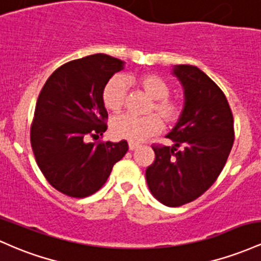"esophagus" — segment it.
Here are the masks:
<instances>
[{
    "instance_id": "34e87169",
    "label": "esophagus",
    "mask_w": 261,
    "mask_h": 261,
    "mask_svg": "<svg viewBox=\"0 0 261 261\" xmlns=\"http://www.w3.org/2000/svg\"><path fill=\"white\" fill-rule=\"evenodd\" d=\"M128 146H129V150H134V149H137L139 146L138 143H133V142H129L128 143Z\"/></svg>"
}]
</instances>
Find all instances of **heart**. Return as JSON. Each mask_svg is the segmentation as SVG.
<instances>
[{"label": "heart", "instance_id": "b5f03b06", "mask_svg": "<svg viewBox=\"0 0 261 261\" xmlns=\"http://www.w3.org/2000/svg\"><path fill=\"white\" fill-rule=\"evenodd\" d=\"M138 85L149 97L153 98V103L149 107L148 112H156L168 123L175 122L180 117V102L169 97L170 86L163 77L155 74L143 75L139 77ZM127 89V79L121 75L113 76L106 84L102 92L105 107L111 112H119L124 106ZM159 116L155 113L143 117L132 115L118 116L111 122V133L118 139L143 142L163 129V121Z\"/></svg>", "mask_w": 261, "mask_h": 261}]
</instances>
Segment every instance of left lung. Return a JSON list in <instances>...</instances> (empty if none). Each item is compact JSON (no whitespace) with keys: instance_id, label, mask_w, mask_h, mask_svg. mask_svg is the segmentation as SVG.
I'll list each match as a JSON object with an SVG mask.
<instances>
[{"instance_id":"1","label":"left lung","mask_w":261,"mask_h":261,"mask_svg":"<svg viewBox=\"0 0 261 261\" xmlns=\"http://www.w3.org/2000/svg\"><path fill=\"white\" fill-rule=\"evenodd\" d=\"M184 89L182 112L166 138L154 145L155 160L145 176L151 195L168 207L196 200L223 170L234 142L233 115L223 91L197 66L175 65Z\"/></svg>"}]
</instances>
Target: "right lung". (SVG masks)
I'll use <instances>...</instances> for the list:
<instances>
[{
  "mask_svg": "<svg viewBox=\"0 0 261 261\" xmlns=\"http://www.w3.org/2000/svg\"><path fill=\"white\" fill-rule=\"evenodd\" d=\"M124 61L106 54L72 60L55 70L39 93L31 127V144L48 182L70 197L95 194L128 143L89 142L107 129L105 86Z\"/></svg>",
  "mask_w": 261,
  "mask_h": 261,
  "instance_id": "1",
  "label": "right lung"
}]
</instances>
